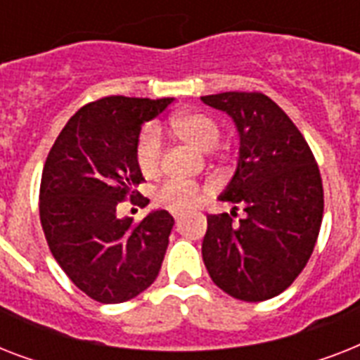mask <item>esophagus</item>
I'll return each mask as SVG.
<instances>
[{
	"instance_id": "1",
	"label": "esophagus",
	"mask_w": 360,
	"mask_h": 360,
	"mask_svg": "<svg viewBox=\"0 0 360 360\" xmlns=\"http://www.w3.org/2000/svg\"><path fill=\"white\" fill-rule=\"evenodd\" d=\"M181 217H183V214H181V213H174V219L177 220V222H179V220H181Z\"/></svg>"
}]
</instances>
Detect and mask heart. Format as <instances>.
Wrapping results in <instances>:
<instances>
[{"label": "heart", "instance_id": "heart-1", "mask_svg": "<svg viewBox=\"0 0 360 360\" xmlns=\"http://www.w3.org/2000/svg\"><path fill=\"white\" fill-rule=\"evenodd\" d=\"M172 127L183 140L196 146L202 151H213L214 147L219 146L220 136H222L219 123L213 117L198 114V112L175 115L172 120ZM162 136L155 124H147L136 140L134 158L138 169L146 177L157 175L160 164H162ZM203 192H205V188L194 181L168 179L158 188L157 202L169 211L183 213V211L196 207L198 203L202 202Z\"/></svg>", "mask_w": 360, "mask_h": 360}]
</instances>
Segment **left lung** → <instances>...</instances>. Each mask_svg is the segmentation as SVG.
Wrapping results in <instances>:
<instances>
[{
    "label": "left lung",
    "mask_w": 360,
    "mask_h": 360,
    "mask_svg": "<svg viewBox=\"0 0 360 360\" xmlns=\"http://www.w3.org/2000/svg\"><path fill=\"white\" fill-rule=\"evenodd\" d=\"M202 101L230 115L239 132L237 169L220 194L233 211L207 214L203 263L228 295L267 301L288 290L312 256L323 219L319 168L304 136L267 95L226 91ZM237 208L245 217L236 225Z\"/></svg>",
    "instance_id": "8db88e82"
}]
</instances>
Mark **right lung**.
Listing matches in <instances>:
<instances>
[{
    "label": "right lung",
    "mask_w": 360,
    "mask_h": 360,
    "mask_svg": "<svg viewBox=\"0 0 360 360\" xmlns=\"http://www.w3.org/2000/svg\"><path fill=\"white\" fill-rule=\"evenodd\" d=\"M172 103L115 95L86 104L44 162L39 213L50 252L78 290L104 304L140 295L162 265L174 217L158 209L134 222L120 219L117 205L140 196L134 147L141 124Z\"/></svg>",
    "instance_id": "add662e5"
}]
</instances>
